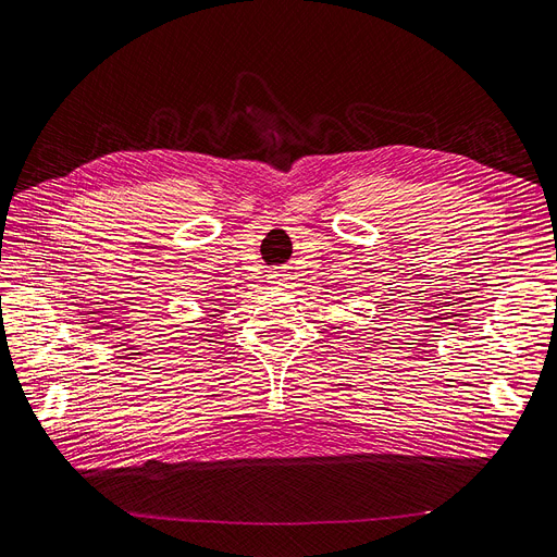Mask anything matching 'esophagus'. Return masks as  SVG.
I'll use <instances>...</instances> for the list:
<instances>
[{"instance_id":"obj_1","label":"esophagus","mask_w":557,"mask_h":557,"mask_svg":"<svg viewBox=\"0 0 557 557\" xmlns=\"http://www.w3.org/2000/svg\"><path fill=\"white\" fill-rule=\"evenodd\" d=\"M270 283L272 285H283L285 283V274L283 272H272L270 274Z\"/></svg>"}]
</instances>
